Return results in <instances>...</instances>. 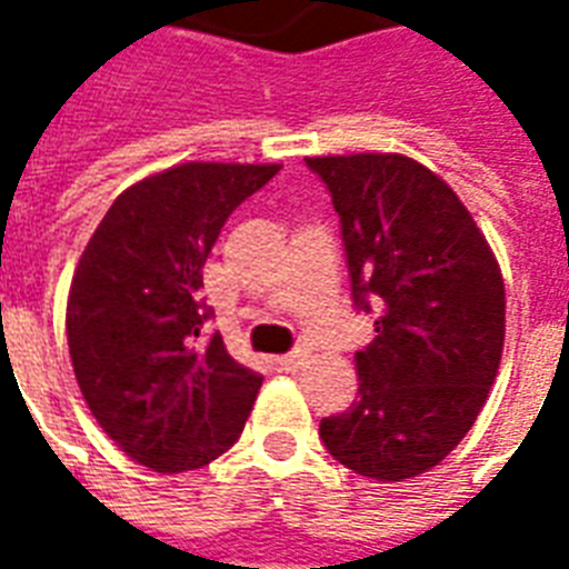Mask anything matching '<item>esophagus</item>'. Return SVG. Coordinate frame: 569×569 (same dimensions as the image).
Segmentation results:
<instances>
[{
  "instance_id": "34e87169",
  "label": "esophagus",
  "mask_w": 569,
  "mask_h": 569,
  "mask_svg": "<svg viewBox=\"0 0 569 569\" xmlns=\"http://www.w3.org/2000/svg\"><path fill=\"white\" fill-rule=\"evenodd\" d=\"M277 366L283 369V372H298V369H303L307 366V351H295V355H286L277 360Z\"/></svg>"
}]
</instances>
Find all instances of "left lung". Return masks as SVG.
Segmentation results:
<instances>
[{
	"label": "left lung",
	"mask_w": 569,
	"mask_h": 569,
	"mask_svg": "<svg viewBox=\"0 0 569 569\" xmlns=\"http://www.w3.org/2000/svg\"><path fill=\"white\" fill-rule=\"evenodd\" d=\"M342 221L357 310V401L321 419L339 463L383 485L433 469L493 387L505 346L502 268L442 177L401 153L310 156Z\"/></svg>",
	"instance_id": "obj_1"
}]
</instances>
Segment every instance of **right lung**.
Listing matches in <instances>:
<instances>
[{
  "instance_id": "obj_1",
  "label": "right lung",
  "mask_w": 569,
  "mask_h": 569,
  "mask_svg": "<svg viewBox=\"0 0 569 569\" xmlns=\"http://www.w3.org/2000/svg\"><path fill=\"white\" fill-rule=\"evenodd\" d=\"M280 164L182 162L120 191L73 271L67 346L84 401L156 472L212 463L239 440L262 378L200 339L197 292L232 209Z\"/></svg>"
}]
</instances>
